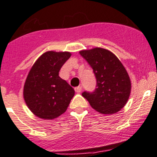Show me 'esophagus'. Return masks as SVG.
I'll return each mask as SVG.
<instances>
[{
    "label": "esophagus",
    "mask_w": 157,
    "mask_h": 157,
    "mask_svg": "<svg viewBox=\"0 0 157 157\" xmlns=\"http://www.w3.org/2000/svg\"><path fill=\"white\" fill-rule=\"evenodd\" d=\"M75 92L77 93H80L82 91V86H78L77 87L75 88Z\"/></svg>",
    "instance_id": "obj_1"
}]
</instances>
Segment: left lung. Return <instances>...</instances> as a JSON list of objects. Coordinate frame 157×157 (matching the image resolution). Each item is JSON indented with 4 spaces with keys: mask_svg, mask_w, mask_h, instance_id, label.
Listing matches in <instances>:
<instances>
[{
    "mask_svg": "<svg viewBox=\"0 0 157 157\" xmlns=\"http://www.w3.org/2000/svg\"><path fill=\"white\" fill-rule=\"evenodd\" d=\"M92 67L97 85L94 92L84 91L82 95L95 111L115 114L128 102L132 83L125 67L110 50L95 47L79 51Z\"/></svg>",
    "mask_w": 157,
    "mask_h": 157,
    "instance_id": "8db88e82",
    "label": "left lung"
}]
</instances>
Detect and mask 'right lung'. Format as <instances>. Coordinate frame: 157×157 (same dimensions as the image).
Wrapping results in <instances>:
<instances>
[{"mask_svg":"<svg viewBox=\"0 0 157 157\" xmlns=\"http://www.w3.org/2000/svg\"><path fill=\"white\" fill-rule=\"evenodd\" d=\"M71 56L70 52L47 51L31 67L23 89L27 107L37 117L53 120L67 111L75 90L58 72Z\"/></svg>","mask_w":157,"mask_h":157,"instance_id":"obj_1","label":"right lung"}]
</instances>
